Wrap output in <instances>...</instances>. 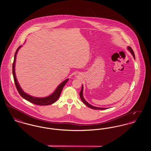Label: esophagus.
Instances as JSON below:
<instances>
[{
    "label": "esophagus",
    "instance_id": "34e87169",
    "mask_svg": "<svg viewBox=\"0 0 151 151\" xmlns=\"http://www.w3.org/2000/svg\"><path fill=\"white\" fill-rule=\"evenodd\" d=\"M75 77L77 78H80V75L79 74V73H77L75 74Z\"/></svg>",
    "mask_w": 151,
    "mask_h": 151
}]
</instances>
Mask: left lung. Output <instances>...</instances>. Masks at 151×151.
Here are the masks:
<instances>
[{
  "instance_id": "left-lung-1",
  "label": "left lung",
  "mask_w": 151,
  "mask_h": 151,
  "mask_svg": "<svg viewBox=\"0 0 151 151\" xmlns=\"http://www.w3.org/2000/svg\"><path fill=\"white\" fill-rule=\"evenodd\" d=\"M127 49H128V50L129 51V52H131V54L132 55L134 58L135 59V54H134V51L132 50V49H131V47H129V46H128V47H127ZM80 99H81V101L83 102V103H84L86 106H87L88 107H89V108H91V109H95V110H105V109H108V108H106L96 107V106H93V105H91L90 104H89V103L84 99V96H83V85H82L81 90V91H80Z\"/></svg>"
}]
</instances>
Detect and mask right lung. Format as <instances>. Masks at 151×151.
<instances>
[{
    "label": "right lung",
    "mask_w": 151,
    "mask_h": 151,
    "mask_svg": "<svg viewBox=\"0 0 151 151\" xmlns=\"http://www.w3.org/2000/svg\"><path fill=\"white\" fill-rule=\"evenodd\" d=\"M22 46H20L17 50L15 52L14 56V60L12 65V73L14 76V84L16 87L17 88V90L18 92L20 94L23 99H24L30 102L33 103L34 104L38 105H51L53 103H54L56 101L59 99L60 93L62 91V89L65 86V84L67 83L69 79H65L63 81H62L56 88V89L52 92V93L50 95L45 97H37L35 96H32L31 95H29L28 93H25L22 89V87L20 86L17 79L16 78V73H15V64H16V55L17 54V52L22 47Z\"/></svg>",
    "instance_id": "add662e5"
}]
</instances>
